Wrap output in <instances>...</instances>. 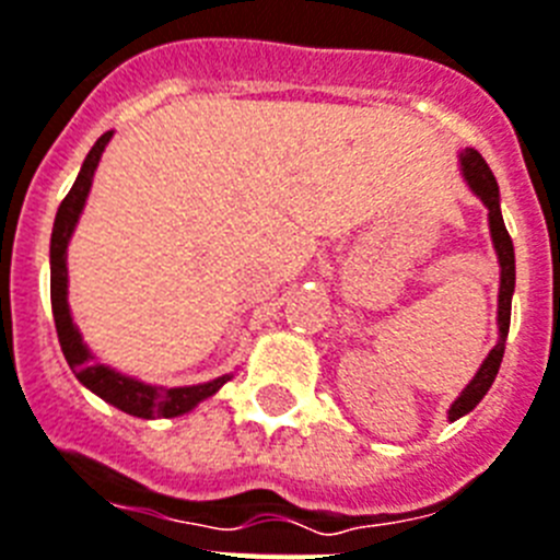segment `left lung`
I'll use <instances>...</instances> for the list:
<instances>
[{"instance_id":"1","label":"left lung","mask_w":560,"mask_h":560,"mask_svg":"<svg viewBox=\"0 0 560 560\" xmlns=\"http://www.w3.org/2000/svg\"><path fill=\"white\" fill-rule=\"evenodd\" d=\"M462 171L464 178L469 182V187L476 190V196H481V201L490 210V233L492 244H495L498 261H501V290H498V330L501 338L498 345L492 347L490 355L483 359L481 370L476 373V378L467 384L462 396L455 398V404L450 407V421L467 416L483 396L487 389L495 382L498 368H501V359H504L506 347V332H510V313H512V290H515V250H512V238L504 228V215H501V205H498V182L492 176V171L487 167V162L481 159L478 150H464L462 153Z\"/></svg>"}]
</instances>
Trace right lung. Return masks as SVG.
<instances>
[{"instance_id": "right-lung-1", "label": "right lung", "mask_w": 560, "mask_h": 560, "mask_svg": "<svg viewBox=\"0 0 560 560\" xmlns=\"http://www.w3.org/2000/svg\"><path fill=\"white\" fill-rule=\"evenodd\" d=\"M113 133L98 136L96 144L91 148L88 159H84L82 171H79L77 182L70 187V192L62 199L59 210H56L54 222V236H50V304H54V322H56V336H59V345H62L65 359H68L70 370L77 373L79 382L88 389H93L98 398H105L107 404L119 407L121 412L136 418H173L182 416V412L192 410L196 404L205 401L222 387L224 382H230V375H222L215 382L196 384V387H150V384L136 382L128 375L116 373V370L105 368L93 361L91 350L82 345V336L73 327V318H70L68 310V242L70 233L77 228L79 213L84 208V199H88V190H91L93 171H96L98 159H102V150L110 142Z\"/></svg>"}]
</instances>
